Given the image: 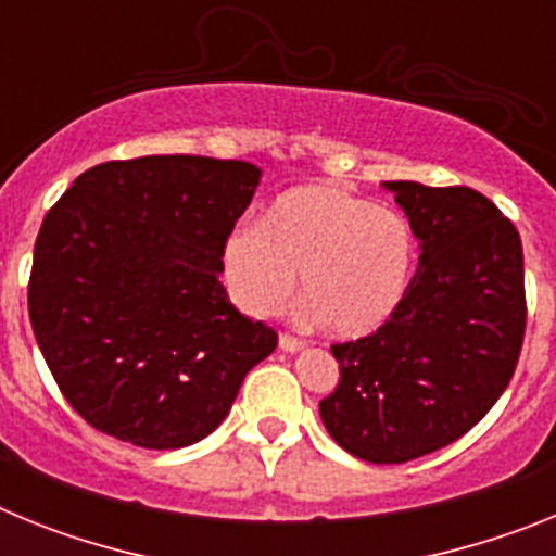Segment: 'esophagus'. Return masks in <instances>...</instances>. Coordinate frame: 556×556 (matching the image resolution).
<instances>
[{
    "label": "esophagus",
    "mask_w": 556,
    "mask_h": 556,
    "mask_svg": "<svg viewBox=\"0 0 556 556\" xmlns=\"http://www.w3.org/2000/svg\"><path fill=\"white\" fill-rule=\"evenodd\" d=\"M278 348H281L283 353H298L306 348V342L298 337H289V333H281V339H278Z\"/></svg>",
    "instance_id": "34e87169"
}]
</instances>
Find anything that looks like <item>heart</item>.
Wrapping results in <instances>:
<instances>
[{"label": "heart", "instance_id": "b5f03b06", "mask_svg": "<svg viewBox=\"0 0 556 556\" xmlns=\"http://www.w3.org/2000/svg\"><path fill=\"white\" fill-rule=\"evenodd\" d=\"M223 273L253 317L287 306L301 275L308 314L339 339L381 331L404 306L415 275V233L397 211L328 184L273 200L258 225L225 239Z\"/></svg>", "mask_w": 556, "mask_h": 556}]
</instances>
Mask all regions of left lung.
Returning a JSON list of instances; mask_svg holds the SVG:
<instances>
[{"instance_id": "left-lung-1", "label": "left lung", "mask_w": 556, "mask_h": 556, "mask_svg": "<svg viewBox=\"0 0 556 556\" xmlns=\"http://www.w3.org/2000/svg\"><path fill=\"white\" fill-rule=\"evenodd\" d=\"M420 242L404 306L381 331L333 345L339 387L320 401L348 454L397 465L473 429L507 390L527 328L523 248L484 194L387 180Z\"/></svg>"}]
</instances>
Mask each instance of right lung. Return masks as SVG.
<instances>
[{
    "label": "right lung",
    "mask_w": 556,
    "mask_h": 556,
    "mask_svg": "<svg viewBox=\"0 0 556 556\" xmlns=\"http://www.w3.org/2000/svg\"><path fill=\"white\" fill-rule=\"evenodd\" d=\"M258 184L248 161L147 155L91 166L49 208L29 323L86 424L155 451L223 424L278 345L219 281L225 239Z\"/></svg>",
    "instance_id": "obj_1"
}]
</instances>
